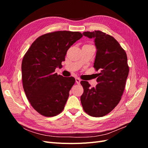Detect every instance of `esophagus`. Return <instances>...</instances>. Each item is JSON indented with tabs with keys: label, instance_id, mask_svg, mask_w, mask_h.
I'll list each match as a JSON object with an SVG mask.
<instances>
[{
	"label": "esophagus",
	"instance_id": "esophagus-1",
	"mask_svg": "<svg viewBox=\"0 0 148 148\" xmlns=\"http://www.w3.org/2000/svg\"><path fill=\"white\" fill-rule=\"evenodd\" d=\"M75 81H76V83H77L78 84H80V82H81V79H80L79 78H75Z\"/></svg>",
	"mask_w": 148,
	"mask_h": 148
}]
</instances>
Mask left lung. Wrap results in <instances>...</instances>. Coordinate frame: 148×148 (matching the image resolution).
I'll return each instance as SVG.
<instances>
[{
	"label": "left lung",
	"instance_id": "8db88e82",
	"mask_svg": "<svg viewBox=\"0 0 148 148\" xmlns=\"http://www.w3.org/2000/svg\"><path fill=\"white\" fill-rule=\"evenodd\" d=\"M83 34L95 39L97 52L94 68L101 72L97 74L96 87L91 88L88 82L80 83L84 89L81 102L85 112L101 117L110 113L122 98L129 72L127 56L110 35L101 31H86Z\"/></svg>",
	"mask_w": 148,
	"mask_h": 148
}]
</instances>
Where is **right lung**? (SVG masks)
Returning a JSON list of instances; mask_svg holds the SVG:
<instances>
[{"label": "right lung", "instance_id": "1", "mask_svg": "<svg viewBox=\"0 0 148 148\" xmlns=\"http://www.w3.org/2000/svg\"><path fill=\"white\" fill-rule=\"evenodd\" d=\"M78 31H58L38 38L25 54L21 63L24 91L34 109L45 117L61 113L75 79L55 73L69 49L82 38Z\"/></svg>", "mask_w": 148, "mask_h": 148}]
</instances>
